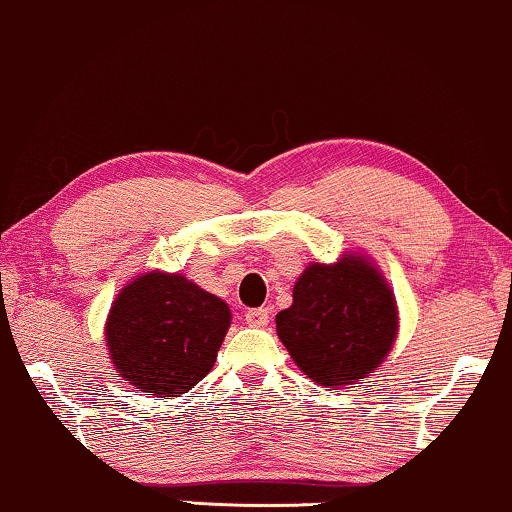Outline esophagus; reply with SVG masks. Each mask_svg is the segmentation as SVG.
I'll list each match as a JSON object with an SVG mask.
<instances>
[{
    "instance_id": "obj_1",
    "label": "esophagus",
    "mask_w": 512,
    "mask_h": 512,
    "mask_svg": "<svg viewBox=\"0 0 512 512\" xmlns=\"http://www.w3.org/2000/svg\"><path fill=\"white\" fill-rule=\"evenodd\" d=\"M246 325H250V327L269 325V308H250V311L246 313Z\"/></svg>"
}]
</instances>
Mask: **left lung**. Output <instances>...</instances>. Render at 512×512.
I'll list each match as a JSON object with an SVG mask.
<instances>
[{
	"label": "left lung",
	"instance_id": "left-lung-1",
	"mask_svg": "<svg viewBox=\"0 0 512 512\" xmlns=\"http://www.w3.org/2000/svg\"><path fill=\"white\" fill-rule=\"evenodd\" d=\"M399 329L394 292L369 257L313 262L294 283L292 306L276 315L294 364L322 387L355 385L385 362Z\"/></svg>",
	"mask_w": 512,
	"mask_h": 512
}]
</instances>
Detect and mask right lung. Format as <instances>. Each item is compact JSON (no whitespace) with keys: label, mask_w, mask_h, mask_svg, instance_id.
<instances>
[{"label":"right lung","mask_w":512,"mask_h":512,"mask_svg":"<svg viewBox=\"0 0 512 512\" xmlns=\"http://www.w3.org/2000/svg\"><path fill=\"white\" fill-rule=\"evenodd\" d=\"M229 322L220 297L181 273L148 271L122 287L104 336L122 380L153 397H178L213 369Z\"/></svg>","instance_id":"obj_1"}]
</instances>
